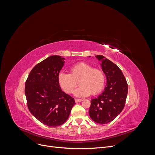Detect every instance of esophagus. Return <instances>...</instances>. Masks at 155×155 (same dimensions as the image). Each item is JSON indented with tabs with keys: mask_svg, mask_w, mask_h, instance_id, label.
I'll use <instances>...</instances> for the list:
<instances>
[{
	"mask_svg": "<svg viewBox=\"0 0 155 155\" xmlns=\"http://www.w3.org/2000/svg\"><path fill=\"white\" fill-rule=\"evenodd\" d=\"M83 100V99H75V101H76V103H78V102H81V101H82Z\"/></svg>",
	"mask_w": 155,
	"mask_h": 155,
	"instance_id": "obj_1",
	"label": "esophagus"
}]
</instances>
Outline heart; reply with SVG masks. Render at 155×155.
Masks as SVG:
<instances>
[{"label":"heart","mask_w":155,"mask_h":155,"mask_svg":"<svg viewBox=\"0 0 155 155\" xmlns=\"http://www.w3.org/2000/svg\"><path fill=\"white\" fill-rule=\"evenodd\" d=\"M79 81L81 86L75 90L77 97H86L92 94L96 95L104 88L105 75L102 70L94 68L86 63H79L70 69V74L60 73L58 76L59 85L67 94L72 93Z\"/></svg>","instance_id":"heart-1"}]
</instances>
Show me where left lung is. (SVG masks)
Here are the masks:
<instances>
[{"mask_svg": "<svg viewBox=\"0 0 155 155\" xmlns=\"http://www.w3.org/2000/svg\"><path fill=\"white\" fill-rule=\"evenodd\" d=\"M107 78L106 87L97 97L91 100L89 116L97 124H106L114 120L124 109L128 85L120 68L101 55H96Z\"/></svg>", "mask_w": 155, "mask_h": 155, "instance_id": "1", "label": "left lung"}]
</instances>
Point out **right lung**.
Listing matches in <instances>:
<instances>
[{"instance_id": "add662e5", "label": "right lung", "mask_w": 155, "mask_h": 155, "mask_svg": "<svg viewBox=\"0 0 155 155\" xmlns=\"http://www.w3.org/2000/svg\"><path fill=\"white\" fill-rule=\"evenodd\" d=\"M64 60L59 55L50 56L33 68L25 83L30 112L49 127L63 124L76 104L72 97L62 91L58 83Z\"/></svg>"}]
</instances>
